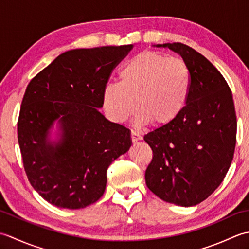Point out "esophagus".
Wrapping results in <instances>:
<instances>
[{
	"label": "esophagus",
	"mask_w": 249,
	"mask_h": 249,
	"mask_svg": "<svg viewBox=\"0 0 249 249\" xmlns=\"http://www.w3.org/2000/svg\"><path fill=\"white\" fill-rule=\"evenodd\" d=\"M142 139V136L136 130H131V141L133 142H137Z\"/></svg>",
	"instance_id": "obj_1"
}]
</instances>
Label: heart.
<instances>
[{"label":"heart","mask_w":249,"mask_h":249,"mask_svg":"<svg viewBox=\"0 0 249 249\" xmlns=\"http://www.w3.org/2000/svg\"><path fill=\"white\" fill-rule=\"evenodd\" d=\"M192 87V73L184 60L144 51L121 67L119 82L106 84L103 104L110 118L122 123L134 112L136 99L137 125L153 121L168 125L186 107Z\"/></svg>","instance_id":"b5f03b06"}]
</instances>
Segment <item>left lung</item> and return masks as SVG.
I'll use <instances>...</instances> for the list:
<instances>
[{"instance_id":"1","label":"left lung","mask_w":249,"mask_h":249,"mask_svg":"<svg viewBox=\"0 0 249 249\" xmlns=\"http://www.w3.org/2000/svg\"><path fill=\"white\" fill-rule=\"evenodd\" d=\"M182 56L192 73V93L172 123L144 136L153 160L146 186L158 198L194 206L212 195L228 172L236 141L231 89L212 63L181 43L158 44Z\"/></svg>"}]
</instances>
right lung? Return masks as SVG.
I'll return each mask as SVG.
<instances>
[{
    "label": "right lung",
    "instance_id": "right-lung-1",
    "mask_svg": "<svg viewBox=\"0 0 249 249\" xmlns=\"http://www.w3.org/2000/svg\"><path fill=\"white\" fill-rule=\"evenodd\" d=\"M131 48L66 51L25 89L18 120L24 170L36 192L57 208L96 202L108 167L131 146L130 130L98 110L111 71Z\"/></svg>",
    "mask_w": 249,
    "mask_h": 249
}]
</instances>
